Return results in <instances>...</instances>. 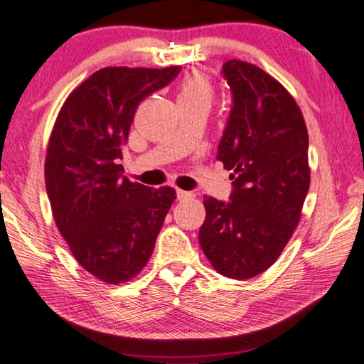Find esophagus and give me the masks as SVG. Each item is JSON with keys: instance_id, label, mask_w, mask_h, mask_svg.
I'll return each mask as SVG.
<instances>
[{"instance_id": "34e87169", "label": "esophagus", "mask_w": 364, "mask_h": 364, "mask_svg": "<svg viewBox=\"0 0 364 364\" xmlns=\"http://www.w3.org/2000/svg\"><path fill=\"white\" fill-rule=\"evenodd\" d=\"M176 195H177V200L178 201H187V200H192L193 198V193L192 192H186V190H177Z\"/></svg>"}]
</instances>
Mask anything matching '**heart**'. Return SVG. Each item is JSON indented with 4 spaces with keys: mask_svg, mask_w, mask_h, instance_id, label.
<instances>
[{
    "mask_svg": "<svg viewBox=\"0 0 364 364\" xmlns=\"http://www.w3.org/2000/svg\"><path fill=\"white\" fill-rule=\"evenodd\" d=\"M213 85L206 76L200 73L188 75L177 87V102L183 104H198L209 108L213 102Z\"/></svg>",
    "mask_w": 364,
    "mask_h": 364,
    "instance_id": "1",
    "label": "heart"
}]
</instances>
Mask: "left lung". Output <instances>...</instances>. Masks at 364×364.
<instances>
[{
    "label": "left lung",
    "instance_id": "left-lung-1",
    "mask_svg": "<svg viewBox=\"0 0 364 364\" xmlns=\"http://www.w3.org/2000/svg\"><path fill=\"white\" fill-rule=\"evenodd\" d=\"M220 73L232 107L218 159L232 171V193L230 201L206 196L198 238L220 275L247 279L275 262L301 219L309 134L296 100L262 68L233 59Z\"/></svg>",
    "mask_w": 364,
    "mask_h": 364
}]
</instances>
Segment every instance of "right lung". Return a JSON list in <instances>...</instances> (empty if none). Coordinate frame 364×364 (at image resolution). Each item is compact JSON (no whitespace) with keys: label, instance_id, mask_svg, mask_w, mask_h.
Listing matches in <instances>:
<instances>
[{"label":"right lung","instance_id":"1","mask_svg":"<svg viewBox=\"0 0 364 364\" xmlns=\"http://www.w3.org/2000/svg\"><path fill=\"white\" fill-rule=\"evenodd\" d=\"M182 67H107L68 95L50 134L44 177L59 232L82 269L118 284L137 275L155 247L176 190L123 176V150L140 100Z\"/></svg>","mask_w":364,"mask_h":364}]
</instances>
